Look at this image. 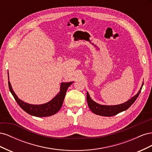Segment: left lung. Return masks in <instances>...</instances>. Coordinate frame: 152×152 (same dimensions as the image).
Segmentation results:
<instances>
[{"label":"left lung","mask_w":152,"mask_h":152,"mask_svg":"<svg viewBox=\"0 0 152 152\" xmlns=\"http://www.w3.org/2000/svg\"><path fill=\"white\" fill-rule=\"evenodd\" d=\"M143 86V83L142 84V86L140 91H138L135 96H133L132 98L127 102L124 103L117 104V105H102L99 104L92 99L90 97V96L88 93H87V102L88 103L89 108L94 113L98 115L104 116V117H112L113 115L121 113L124 110H126L129 108L134 103L137 98L140 95L142 87Z\"/></svg>","instance_id":"obj_1"}]
</instances>
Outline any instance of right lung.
Returning a JSON list of instances; mask_svg holds the SVG:
<instances>
[{"mask_svg": "<svg viewBox=\"0 0 152 152\" xmlns=\"http://www.w3.org/2000/svg\"><path fill=\"white\" fill-rule=\"evenodd\" d=\"M72 84H73V82H62L61 84L59 93L48 103L42 104H31L23 102L22 100L18 98V96L16 95L12 88L10 80L8 81L9 88H10V92L20 107L27 113L31 115L38 117H48L56 113L61 109L64 98L65 97L66 91L68 87Z\"/></svg>", "mask_w": 152, "mask_h": 152, "instance_id": "obj_1", "label": "right lung"}]
</instances>
